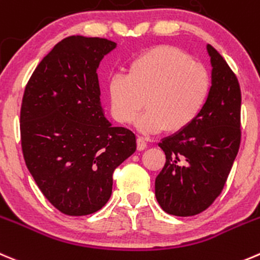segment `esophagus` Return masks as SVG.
<instances>
[{
    "instance_id": "obj_1",
    "label": "esophagus",
    "mask_w": 260,
    "mask_h": 260,
    "mask_svg": "<svg viewBox=\"0 0 260 260\" xmlns=\"http://www.w3.org/2000/svg\"><path fill=\"white\" fill-rule=\"evenodd\" d=\"M147 147V143H146V140L142 137H138L137 138V150L138 151H142Z\"/></svg>"
}]
</instances>
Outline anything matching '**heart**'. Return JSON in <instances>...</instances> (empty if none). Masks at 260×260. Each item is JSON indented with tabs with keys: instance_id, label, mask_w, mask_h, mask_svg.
Listing matches in <instances>:
<instances>
[{
	"instance_id": "heart-1",
	"label": "heart",
	"mask_w": 260,
	"mask_h": 260,
	"mask_svg": "<svg viewBox=\"0 0 260 260\" xmlns=\"http://www.w3.org/2000/svg\"><path fill=\"white\" fill-rule=\"evenodd\" d=\"M210 91L207 69L168 45L140 54L127 75H115L108 85L112 114L123 124L135 120L145 100L147 110L137 120L143 133L185 129L202 112Z\"/></svg>"
}]
</instances>
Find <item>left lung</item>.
I'll return each instance as SVG.
<instances>
[{
  "label": "left lung",
  "instance_id": "1",
  "mask_svg": "<svg viewBox=\"0 0 260 260\" xmlns=\"http://www.w3.org/2000/svg\"><path fill=\"white\" fill-rule=\"evenodd\" d=\"M212 86L202 112L189 127L158 146L166 162L155 180L158 205L188 217L207 210L225 186L240 147V85L222 55L207 44Z\"/></svg>",
  "mask_w": 260,
  "mask_h": 260
}]
</instances>
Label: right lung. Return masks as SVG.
Returning a JSON list of instances; mask_svg holds the SVG:
<instances>
[{"label": "right lung", "instance_id": "add662e5", "mask_svg": "<svg viewBox=\"0 0 260 260\" xmlns=\"http://www.w3.org/2000/svg\"><path fill=\"white\" fill-rule=\"evenodd\" d=\"M115 47L104 38H64L25 87V164L44 197L64 215L99 211L112 196L114 170L136 151L135 133L113 127L100 103L96 70Z\"/></svg>", "mask_w": 260, "mask_h": 260}]
</instances>
